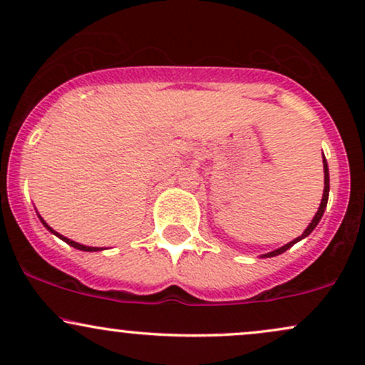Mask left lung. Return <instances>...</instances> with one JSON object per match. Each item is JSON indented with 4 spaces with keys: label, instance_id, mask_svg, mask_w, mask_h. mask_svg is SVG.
<instances>
[{
    "label": "left lung",
    "instance_id": "8db88e82",
    "mask_svg": "<svg viewBox=\"0 0 365 365\" xmlns=\"http://www.w3.org/2000/svg\"><path fill=\"white\" fill-rule=\"evenodd\" d=\"M322 163H324V194H322L321 206H319V209H317V212H316V216H314L312 223L307 226V230H305V232H304L302 235H300L299 238H295V240L290 242V244H287V245L279 247L278 250H273V252L266 254V255H264V257H274V255H279V254H283L284 250H288V249H290V247H292L293 244H297V242H299V240H302V238H305V237H307V235H311V233H312V230L316 228L317 223H319V221H321L322 215H324V209H326V204H328V195H329V171H328V163H326V159H322Z\"/></svg>",
    "mask_w": 365,
    "mask_h": 365
}]
</instances>
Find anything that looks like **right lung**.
I'll use <instances>...</instances> for the list:
<instances>
[{
	"mask_svg": "<svg viewBox=\"0 0 365 365\" xmlns=\"http://www.w3.org/2000/svg\"><path fill=\"white\" fill-rule=\"evenodd\" d=\"M39 217H41V216H39ZM41 221H43V217H41ZM43 225L46 226V228H48V230H49V232H51V233H54V235H56V237H60L63 242H66V244H68V245H72V247H75V249H78V250H86V252H94V250H99V249H98V247H87V245H81V244H77V242L70 240V238H66V237H63V235H60V233H56V232H54V230L51 228V226H48V225H46V223H44V221H43Z\"/></svg>",
	"mask_w": 365,
	"mask_h": 365,
	"instance_id": "obj_1",
	"label": "right lung"
}]
</instances>
